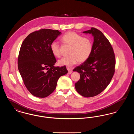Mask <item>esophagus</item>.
I'll use <instances>...</instances> for the list:
<instances>
[{
    "mask_svg": "<svg viewBox=\"0 0 134 134\" xmlns=\"http://www.w3.org/2000/svg\"><path fill=\"white\" fill-rule=\"evenodd\" d=\"M67 69L68 71V74H71L72 73V70L69 67H67Z\"/></svg>",
    "mask_w": 134,
    "mask_h": 134,
    "instance_id": "esophagus-1",
    "label": "esophagus"
}]
</instances>
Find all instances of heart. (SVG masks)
Segmentation results:
<instances>
[{
	"label": "heart",
	"mask_w": 134,
	"mask_h": 134,
	"mask_svg": "<svg viewBox=\"0 0 134 134\" xmlns=\"http://www.w3.org/2000/svg\"><path fill=\"white\" fill-rule=\"evenodd\" d=\"M61 40L65 44L71 46L70 55L59 60L58 61L59 65L70 67L79 61H86L90 56L92 51V43L89 38L83 37L75 32H68L61 37ZM50 49L54 56L60 57V46L58 42H52Z\"/></svg>",
	"instance_id": "heart-1"
}]
</instances>
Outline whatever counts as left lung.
<instances>
[{"label":"left lung","instance_id":"obj_1","mask_svg":"<svg viewBox=\"0 0 134 134\" xmlns=\"http://www.w3.org/2000/svg\"><path fill=\"white\" fill-rule=\"evenodd\" d=\"M83 33L92 34L94 41L89 58L73 71L80 73L75 84L77 92L85 97L100 93L110 82L115 73V59L113 48L102 32L91 27Z\"/></svg>","mask_w":134,"mask_h":134}]
</instances>
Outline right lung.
Returning <instances> with one entry per match:
<instances>
[{
	"label": "right lung",
	"mask_w": 134,
	"mask_h": 134,
	"mask_svg": "<svg viewBox=\"0 0 134 134\" xmlns=\"http://www.w3.org/2000/svg\"><path fill=\"white\" fill-rule=\"evenodd\" d=\"M60 35L58 30L41 29L29 34L21 45L18 69L26 88L35 96L51 94L60 77L68 73L65 66H54L56 60L50 49L51 43Z\"/></svg>",
	"instance_id": "1"
}]
</instances>
